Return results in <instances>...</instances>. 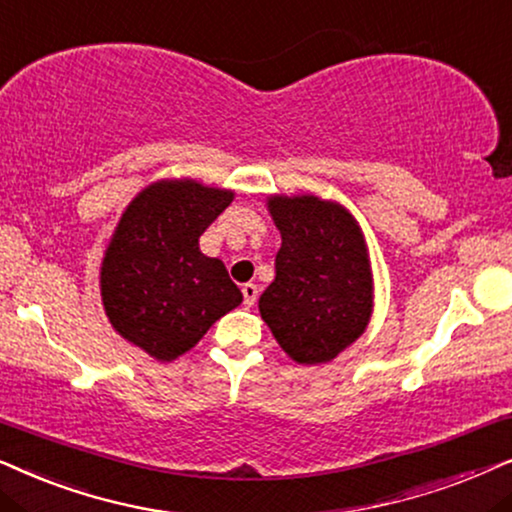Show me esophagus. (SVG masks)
I'll use <instances>...</instances> for the list:
<instances>
[{
  "mask_svg": "<svg viewBox=\"0 0 512 512\" xmlns=\"http://www.w3.org/2000/svg\"><path fill=\"white\" fill-rule=\"evenodd\" d=\"M241 292H243L245 306H252V304L257 302V285L255 283H245L243 288H241Z\"/></svg>",
  "mask_w": 512,
  "mask_h": 512,
  "instance_id": "1",
  "label": "esophagus"
}]
</instances>
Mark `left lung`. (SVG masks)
Segmentation results:
<instances>
[{"instance_id": "1", "label": "left lung", "mask_w": 512, "mask_h": 512, "mask_svg": "<svg viewBox=\"0 0 512 512\" xmlns=\"http://www.w3.org/2000/svg\"><path fill=\"white\" fill-rule=\"evenodd\" d=\"M281 231L276 278L260 313L299 365H323L363 335L372 316V269L356 217L318 196H269Z\"/></svg>"}]
</instances>
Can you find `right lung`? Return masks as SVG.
Wrapping results in <instances>:
<instances>
[{
    "mask_svg": "<svg viewBox=\"0 0 512 512\" xmlns=\"http://www.w3.org/2000/svg\"><path fill=\"white\" fill-rule=\"evenodd\" d=\"M234 201L231 189L159 180L121 215L100 267L102 306L126 342L170 363L243 302L222 260L199 238Z\"/></svg>",
    "mask_w": 512,
    "mask_h": 512,
    "instance_id": "1",
    "label": "right lung"
}]
</instances>
